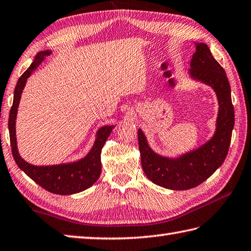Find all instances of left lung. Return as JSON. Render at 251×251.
Returning <instances> with one entry per match:
<instances>
[{"label":"left lung","mask_w":251,"mask_h":251,"mask_svg":"<svg viewBox=\"0 0 251 251\" xmlns=\"http://www.w3.org/2000/svg\"><path fill=\"white\" fill-rule=\"evenodd\" d=\"M190 65L191 76L210 85L219 99L220 110L213 138L200 149L172 159L155 154L148 145L143 132L138 130L141 163L146 177L158 186L172 190L195 188L213 175L228 153L235 124L227 76L205 44H197Z\"/></svg>","instance_id":"8db88e82"}]
</instances>
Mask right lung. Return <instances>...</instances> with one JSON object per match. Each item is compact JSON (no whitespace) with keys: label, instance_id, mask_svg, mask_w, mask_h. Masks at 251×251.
<instances>
[{"label":"right lung","instance_id":"1","mask_svg":"<svg viewBox=\"0 0 251 251\" xmlns=\"http://www.w3.org/2000/svg\"><path fill=\"white\" fill-rule=\"evenodd\" d=\"M49 54V51L38 53L34 62L30 64V67L24 72L20 79H18L15 91H14V100L8 117L9 141H11L13 157L15 159L17 166L28 177H30L32 180L39 184L40 187L46 189L47 191L55 193V195L67 196L81 192L97 181L101 172V149L113 126H103L101 129H99L96 141L91 152L78 162L53 165V166H35V165L28 164L21 157L17 151L15 134V120L18 103H20L22 92L27 78L39 67V64L45 60V56Z\"/></svg>","mask_w":251,"mask_h":251}]
</instances>
